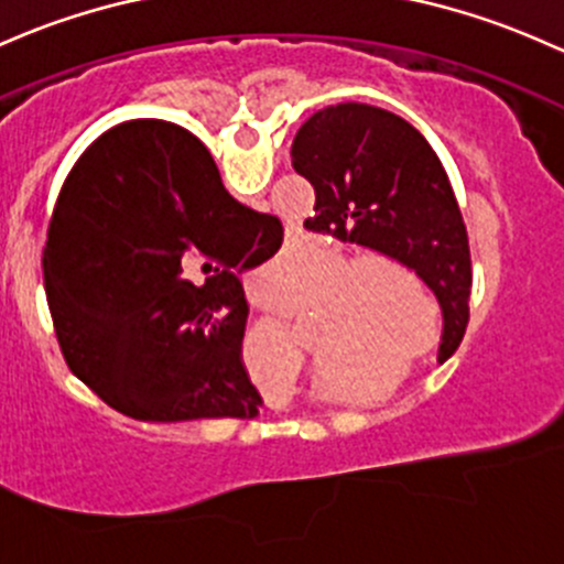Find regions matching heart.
Returning a JSON list of instances; mask_svg holds the SVG:
<instances>
[{
	"label": "heart",
	"mask_w": 564,
	"mask_h": 564,
	"mask_svg": "<svg viewBox=\"0 0 564 564\" xmlns=\"http://www.w3.org/2000/svg\"><path fill=\"white\" fill-rule=\"evenodd\" d=\"M304 271V252H282L258 271L256 293L271 304L288 306ZM405 292L425 301L422 282L398 260L366 258L349 265L341 290L328 301L336 312L325 317L314 336V352L323 357L319 368L325 377L355 381L360 379L355 366L381 368L409 347L416 333V312Z\"/></svg>",
	"instance_id": "b5f03b06"
}]
</instances>
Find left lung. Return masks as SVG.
I'll return each mask as SVG.
<instances>
[{"label": "left lung", "mask_w": 564, "mask_h": 564, "mask_svg": "<svg viewBox=\"0 0 564 564\" xmlns=\"http://www.w3.org/2000/svg\"><path fill=\"white\" fill-rule=\"evenodd\" d=\"M290 155L317 196L304 228L414 271L444 308L449 357L468 328L474 274L463 212L427 139L395 112L347 101L314 112Z\"/></svg>", "instance_id": "left-lung-1"}]
</instances>
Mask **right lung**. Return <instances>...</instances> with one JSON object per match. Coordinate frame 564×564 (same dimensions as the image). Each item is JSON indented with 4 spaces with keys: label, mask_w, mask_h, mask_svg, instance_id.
I'll return each instance as SVG.
<instances>
[{
    "label": "right lung",
    "mask_w": 564,
    "mask_h": 564,
    "mask_svg": "<svg viewBox=\"0 0 564 564\" xmlns=\"http://www.w3.org/2000/svg\"><path fill=\"white\" fill-rule=\"evenodd\" d=\"M282 234L274 215L231 198L191 131L166 120L105 131L64 180L42 252L69 371L131 420L256 416L236 274L274 256Z\"/></svg>",
    "instance_id": "1"
}]
</instances>
